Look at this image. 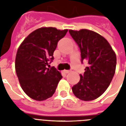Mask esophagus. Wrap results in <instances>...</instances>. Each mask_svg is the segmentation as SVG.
Masks as SVG:
<instances>
[{"label":"esophagus","instance_id":"esophagus-1","mask_svg":"<svg viewBox=\"0 0 126 126\" xmlns=\"http://www.w3.org/2000/svg\"><path fill=\"white\" fill-rule=\"evenodd\" d=\"M64 72L66 74H68L69 73V72H70V70H64Z\"/></svg>","mask_w":126,"mask_h":126}]
</instances>
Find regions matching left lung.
<instances>
[{
  "label": "left lung",
  "mask_w": 126,
  "mask_h": 126,
  "mask_svg": "<svg viewBox=\"0 0 126 126\" xmlns=\"http://www.w3.org/2000/svg\"><path fill=\"white\" fill-rule=\"evenodd\" d=\"M69 33L80 50L81 63L87 62L83 75L72 87L74 94L83 101L96 99L106 91L115 73L116 54L104 37L86 29Z\"/></svg>",
  "instance_id": "left-lung-1"
}]
</instances>
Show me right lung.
<instances>
[{
    "label": "right lung",
    "mask_w": 126,
    "mask_h": 126,
    "mask_svg": "<svg viewBox=\"0 0 126 126\" xmlns=\"http://www.w3.org/2000/svg\"><path fill=\"white\" fill-rule=\"evenodd\" d=\"M67 31L41 28L28 35L19 47L15 70L22 90L31 98L43 101L56 91L62 76L54 66L48 68L47 65L54 60L58 41Z\"/></svg>",
    "instance_id": "obj_1"
}]
</instances>
